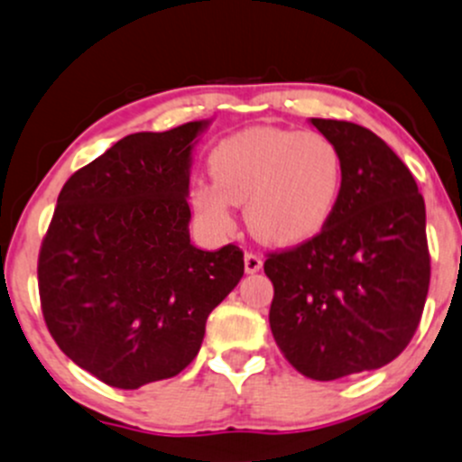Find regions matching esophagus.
<instances>
[{
  "label": "esophagus",
  "mask_w": 462,
  "mask_h": 462,
  "mask_svg": "<svg viewBox=\"0 0 462 462\" xmlns=\"http://www.w3.org/2000/svg\"><path fill=\"white\" fill-rule=\"evenodd\" d=\"M243 261H245V272L247 273H254L263 267V258L254 254V252H245V256H243Z\"/></svg>",
  "instance_id": "34e87169"
}]
</instances>
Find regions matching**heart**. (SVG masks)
<instances>
[{
  "mask_svg": "<svg viewBox=\"0 0 462 462\" xmlns=\"http://www.w3.org/2000/svg\"><path fill=\"white\" fill-rule=\"evenodd\" d=\"M212 184L192 190L197 215L217 230L245 204L252 235L276 245L302 243L327 226L342 189L337 146L318 131L252 126L223 138L208 157Z\"/></svg>",
  "mask_w": 462,
  "mask_h": 462,
  "instance_id": "heart-1",
  "label": "heart"
}]
</instances>
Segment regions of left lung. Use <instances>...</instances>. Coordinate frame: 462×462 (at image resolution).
<instances>
[{"label": "left lung", "mask_w": 462, "mask_h": 462, "mask_svg": "<svg viewBox=\"0 0 462 462\" xmlns=\"http://www.w3.org/2000/svg\"><path fill=\"white\" fill-rule=\"evenodd\" d=\"M337 146L336 210L311 239L270 252V327L285 359L333 382L393 362L417 333L430 289L425 201L397 153L366 126L311 118Z\"/></svg>", "instance_id": "8db88e82"}]
</instances>
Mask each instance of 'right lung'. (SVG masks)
Segmentation results:
<instances>
[{
	"label": "right lung",
	"instance_id": "1",
	"mask_svg": "<svg viewBox=\"0 0 462 462\" xmlns=\"http://www.w3.org/2000/svg\"><path fill=\"white\" fill-rule=\"evenodd\" d=\"M201 126L126 135L59 192L37 263L43 320L60 351L107 386L135 390L184 371L245 270L235 243H190Z\"/></svg>",
	"mask_w": 462,
	"mask_h": 462
}]
</instances>
